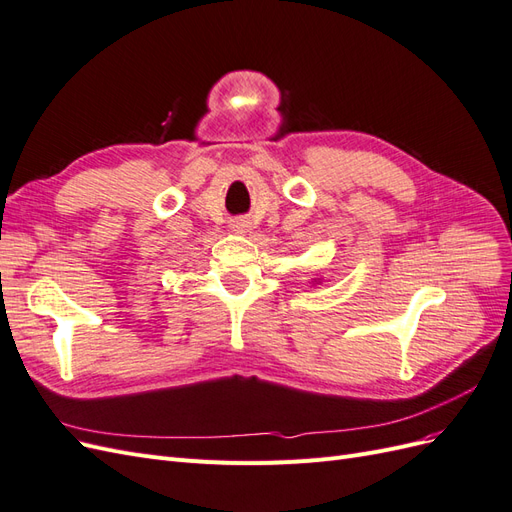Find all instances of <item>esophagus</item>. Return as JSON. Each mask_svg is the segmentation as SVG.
Instances as JSON below:
<instances>
[{"label":"esophagus","mask_w":512,"mask_h":512,"mask_svg":"<svg viewBox=\"0 0 512 512\" xmlns=\"http://www.w3.org/2000/svg\"><path fill=\"white\" fill-rule=\"evenodd\" d=\"M232 228L239 230V232H245L247 228H250V222H245V220H237L235 224H232Z\"/></svg>","instance_id":"obj_1"}]
</instances>
